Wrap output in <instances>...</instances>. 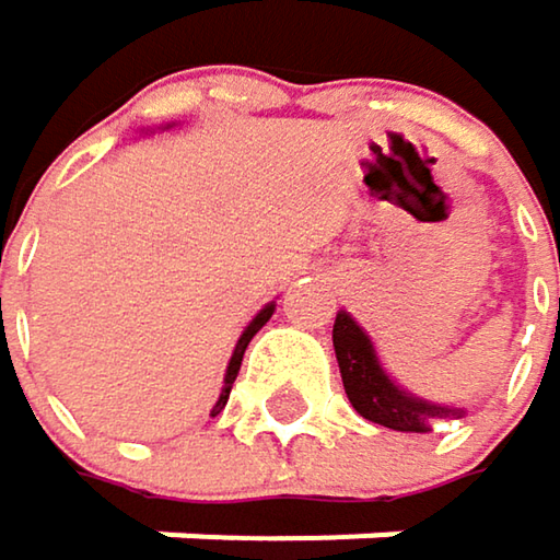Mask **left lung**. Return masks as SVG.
Returning a JSON list of instances; mask_svg holds the SVG:
<instances>
[{
    "instance_id": "8db88e82",
    "label": "left lung",
    "mask_w": 560,
    "mask_h": 560,
    "mask_svg": "<svg viewBox=\"0 0 560 560\" xmlns=\"http://www.w3.org/2000/svg\"><path fill=\"white\" fill-rule=\"evenodd\" d=\"M332 346H336V362L342 372L346 395L352 408L372 423L401 430V433H430L440 420L463 418V408L453 405H436L405 392L382 365L375 342L369 332L346 313H336L332 326Z\"/></svg>"
}]
</instances>
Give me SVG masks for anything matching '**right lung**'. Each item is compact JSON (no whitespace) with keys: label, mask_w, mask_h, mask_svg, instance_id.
Returning <instances> with one entry per match:
<instances>
[{"label":"right lung","mask_w":560,"mask_h":560,"mask_svg":"<svg viewBox=\"0 0 560 560\" xmlns=\"http://www.w3.org/2000/svg\"><path fill=\"white\" fill-rule=\"evenodd\" d=\"M162 130H168V127H162ZM145 133H152V130H145ZM273 310H277V303H267L250 323H247V329L241 332V339H237V346H234V352H231V362H228V372H224V385H221V395H218V401H214V408H211V418L214 415H221L224 411V405H228V395H231V385H234V378H237V372H241V362H244V349L250 346V339L267 326V319L273 316Z\"/></svg>","instance_id":"1"}]
</instances>
